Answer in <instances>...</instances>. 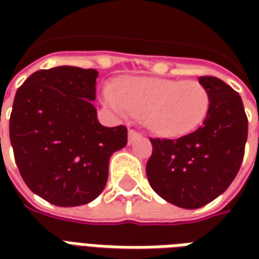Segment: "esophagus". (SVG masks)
I'll use <instances>...</instances> for the list:
<instances>
[{
	"label": "esophagus",
	"mask_w": 259,
	"mask_h": 259,
	"mask_svg": "<svg viewBox=\"0 0 259 259\" xmlns=\"http://www.w3.org/2000/svg\"><path fill=\"white\" fill-rule=\"evenodd\" d=\"M127 137H129V144H132V143H133L136 139H139V137H140V135H139L137 132H135V130H129V133H127Z\"/></svg>",
	"instance_id": "obj_1"
}]
</instances>
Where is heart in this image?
<instances>
[{"mask_svg":"<svg viewBox=\"0 0 259 259\" xmlns=\"http://www.w3.org/2000/svg\"><path fill=\"white\" fill-rule=\"evenodd\" d=\"M102 101L118 116H140L154 135L176 137L190 133L205 120L211 100L197 80L132 77L118 89L105 85Z\"/></svg>","mask_w":259,"mask_h":259,"instance_id":"heart-1","label":"heart"}]
</instances>
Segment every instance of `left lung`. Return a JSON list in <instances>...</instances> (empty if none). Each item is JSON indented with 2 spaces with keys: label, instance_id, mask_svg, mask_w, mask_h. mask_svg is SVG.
I'll use <instances>...</instances> for the list:
<instances>
[{
  "label": "left lung",
  "instance_id": "1",
  "mask_svg": "<svg viewBox=\"0 0 259 259\" xmlns=\"http://www.w3.org/2000/svg\"><path fill=\"white\" fill-rule=\"evenodd\" d=\"M209 111L198 129L176 140L151 139L147 178L159 197L185 209L206 205L228 190L244 157L248 122L239 93L201 76Z\"/></svg>",
  "mask_w": 259,
  "mask_h": 259
}]
</instances>
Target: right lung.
Here are the masks:
<instances>
[{"label": "right lung", "instance_id": "right-lung-1", "mask_svg": "<svg viewBox=\"0 0 259 259\" xmlns=\"http://www.w3.org/2000/svg\"><path fill=\"white\" fill-rule=\"evenodd\" d=\"M97 77L96 69L65 65L37 70L16 91L9 119L15 161L27 187L54 205L96 200L109 158L127 144L124 126L97 119Z\"/></svg>", "mask_w": 259, "mask_h": 259}]
</instances>
